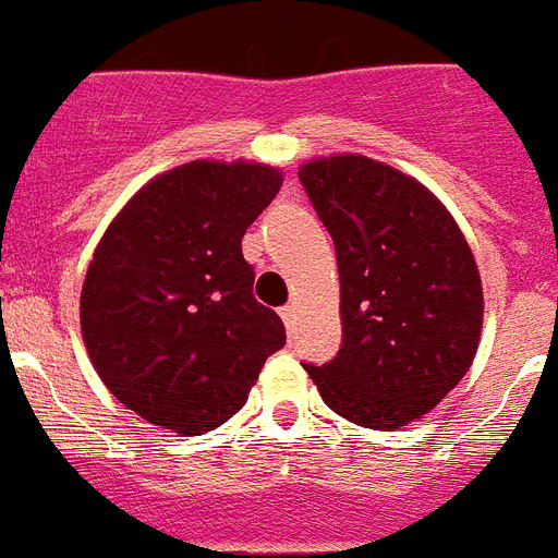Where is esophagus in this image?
I'll return each mask as SVG.
<instances>
[{"instance_id":"1","label":"esophagus","mask_w":558,"mask_h":558,"mask_svg":"<svg viewBox=\"0 0 558 558\" xmlns=\"http://www.w3.org/2000/svg\"><path fill=\"white\" fill-rule=\"evenodd\" d=\"M280 318H283V324H287V330L292 332L295 330V322H298V310L295 306H283V310H280Z\"/></svg>"}]
</instances>
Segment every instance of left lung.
Wrapping results in <instances>:
<instances>
[{
	"mask_svg": "<svg viewBox=\"0 0 558 558\" xmlns=\"http://www.w3.org/2000/svg\"><path fill=\"white\" fill-rule=\"evenodd\" d=\"M336 243L341 350L304 365L336 414L393 432L428 414L466 371L484 327L481 271L449 208L414 177L359 153L301 165Z\"/></svg>",
	"mask_w": 558,
	"mask_h": 558,
	"instance_id": "1",
	"label": "left lung"
}]
</instances>
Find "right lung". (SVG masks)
I'll return each instance as SVG.
<instances>
[{"mask_svg":"<svg viewBox=\"0 0 558 558\" xmlns=\"http://www.w3.org/2000/svg\"><path fill=\"white\" fill-rule=\"evenodd\" d=\"M283 173L257 161H187L150 179L100 236L81 289V332L116 399L147 423L214 432L287 344L252 295L243 234Z\"/></svg>","mask_w":558,"mask_h":558,"instance_id":"right-lung-1","label":"right lung"}]
</instances>
